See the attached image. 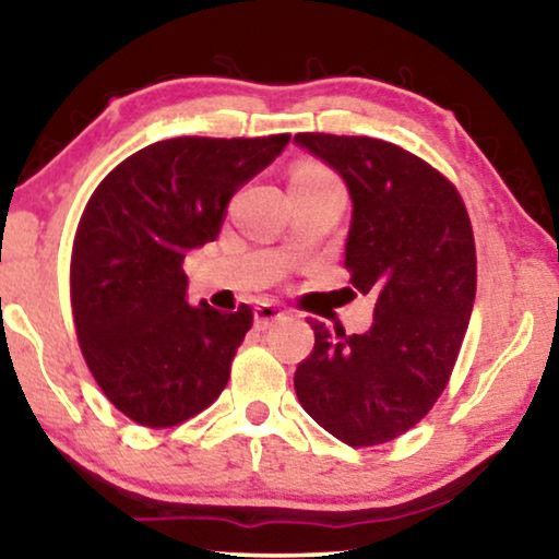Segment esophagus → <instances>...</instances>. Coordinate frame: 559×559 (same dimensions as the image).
Instances as JSON below:
<instances>
[{
  "label": "esophagus",
  "mask_w": 559,
  "mask_h": 559,
  "mask_svg": "<svg viewBox=\"0 0 559 559\" xmlns=\"http://www.w3.org/2000/svg\"><path fill=\"white\" fill-rule=\"evenodd\" d=\"M285 318V312H282L277 305L272 302H262L259 308H254V325L259 328V331H266L272 323H277V320Z\"/></svg>",
  "instance_id": "1"
}]
</instances>
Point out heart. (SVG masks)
<instances>
[{
  "mask_svg": "<svg viewBox=\"0 0 559 559\" xmlns=\"http://www.w3.org/2000/svg\"><path fill=\"white\" fill-rule=\"evenodd\" d=\"M323 178H333V175L316 163H302L295 167L289 182H310V180H323Z\"/></svg>",
  "mask_w": 559,
  "mask_h": 559,
  "instance_id": "obj_1",
  "label": "heart"
}]
</instances>
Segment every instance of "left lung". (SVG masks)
Masks as SVG:
<instances>
[{
	"label": "left lung",
	"mask_w": 559,
	"mask_h": 559,
	"mask_svg": "<svg viewBox=\"0 0 559 559\" xmlns=\"http://www.w3.org/2000/svg\"><path fill=\"white\" fill-rule=\"evenodd\" d=\"M346 182L350 285L373 297L366 333L312 320L316 348L295 392L316 423L350 448L415 427L445 389L476 300V243L453 182L392 142L295 134Z\"/></svg>",
	"instance_id": "8db88e82"
}]
</instances>
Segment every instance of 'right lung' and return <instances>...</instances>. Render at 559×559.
Listing matches in <instances>:
<instances>
[{
  "label": "right lung",
  "instance_id": "right-lung-1",
  "mask_svg": "<svg viewBox=\"0 0 559 559\" xmlns=\"http://www.w3.org/2000/svg\"><path fill=\"white\" fill-rule=\"evenodd\" d=\"M175 136L127 157L83 211L71 259L79 343L109 402L144 427H173L224 392L251 308L188 305V251L216 241L226 205L287 147Z\"/></svg>",
  "mask_w": 559,
  "mask_h": 559
}]
</instances>
